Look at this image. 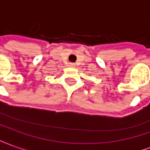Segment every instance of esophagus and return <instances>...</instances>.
Segmentation results:
<instances>
[{
  "instance_id": "34e87169",
  "label": "esophagus",
  "mask_w": 150,
  "mask_h": 150,
  "mask_svg": "<svg viewBox=\"0 0 150 150\" xmlns=\"http://www.w3.org/2000/svg\"><path fill=\"white\" fill-rule=\"evenodd\" d=\"M70 66L73 67H75V64H74V63H71V64H70Z\"/></svg>"
}]
</instances>
